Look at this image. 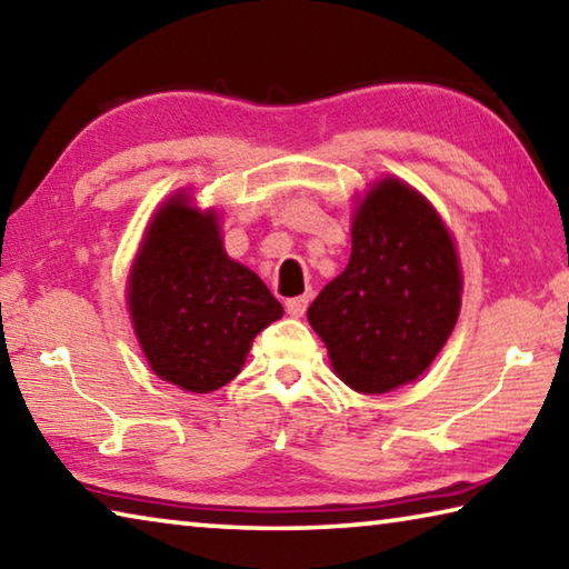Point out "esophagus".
Listing matches in <instances>:
<instances>
[{
  "label": "esophagus",
  "instance_id": "esophagus-1",
  "mask_svg": "<svg viewBox=\"0 0 569 569\" xmlns=\"http://www.w3.org/2000/svg\"><path fill=\"white\" fill-rule=\"evenodd\" d=\"M306 306H308V296L288 298V301H286V313L293 316V319H298V316L306 313Z\"/></svg>",
  "mask_w": 569,
  "mask_h": 569
}]
</instances>
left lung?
I'll use <instances>...</instances> for the list:
<instances>
[{
  "mask_svg": "<svg viewBox=\"0 0 569 569\" xmlns=\"http://www.w3.org/2000/svg\"><path fill=\"white\" fill-rule=\"evenodd\" d=\"M459 303L449 230L417 190L387 178L363 198L349 266L308 306V323L343 383L359 393H387L435 361Z\"/></svg>",
  "mask_w": 569,
  "mask_h": 569,
  "instance_id": "left-lung-1",
  "label": "left lung"
}]
</instances>
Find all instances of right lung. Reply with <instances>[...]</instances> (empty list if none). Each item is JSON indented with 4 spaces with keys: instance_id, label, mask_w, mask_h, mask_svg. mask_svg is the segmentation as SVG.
<instances>
[{
    "instance_id": "right-lung-1",
    "label": "right lung",
    "mask_w": 569,
    "mask_h": 569,
    "mask_svg": "<svg viewBox=\"0 0 569 569\" xmlns=\"http://www.w3.org/2000/svg\"><path fill=\"white\" fill-rule=\"evenodd\" d=\"M128 303L152 371L196 393L226 387L256 333L283 316L261 278L226 256L216 216L182 196L152 218Z\"/></svg>"
}]
</instances>
